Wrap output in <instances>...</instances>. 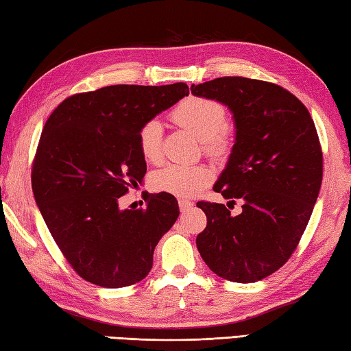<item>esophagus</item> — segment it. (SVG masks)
<instances>
[{
    "label": "esophagus",
    "instance_id": "34e87169",
    "mask_svg": "<svg viewBox=\"0 0 351 351\" xmlns=\"http://www.w3.org/2000/svg\"><path fill=\"white\" fill-rule=\"evenodd\" d=\"M178 205H180V210L182 213H185V211H189L195 204L190 202V200H187V199H180V200H178Z\"/></svg>",
    "mask_w": 351,
    "mask_h": 351
}]
</instances>
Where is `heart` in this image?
Here are the masks:
<instances>
[{"instance_id":"obj_1","label":"heart","mask_w":351,"mask_h":351,"mask_svg":"<svg viewBox=\"0 0 351 351\" xmlns=\"http://www.w3.org/2000/svg\"><path fill=\"white\" fill-rule=\"evenodd\" d=\"M171 119L202 140L205 152L215 158L226 156L232 147V131L226 123V110L219 101L197 98L184 99L171 110ZM164 128L158 119H149L138 128L137 143L143 158L158 162L162 155ZM214 173L206 166L167 164L152 178L155 189L178 197H193L206 189Z\"/></svg>"}]
</instances>
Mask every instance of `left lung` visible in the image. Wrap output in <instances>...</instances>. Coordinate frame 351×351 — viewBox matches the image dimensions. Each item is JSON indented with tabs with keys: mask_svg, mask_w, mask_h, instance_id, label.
<instances>
[{
	"mask_svg": "<svg viewBox=\"0 0 351 351\" xmlns=\"http://www.w3.org/2000/svg\"><path fill=\"white\" fill-rule=\"evenodd\" d=\"M191 93L232 111L235 145L214 191L243 202L238 215L197 202L206 214L197 250L223 279L261 280L293 255L317 202L323 151L314 121L299 98L268 81L223 77L193 84Z\"/></svg>",
	"mask_w": 351,
	"mask_h": 351,
	"instance_id": "8db88e82",
	"label": "left lung"
}]
</instances>
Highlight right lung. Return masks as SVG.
Segmentation results:
<instances>
[{
  "label": "right lung",
  "instance_id": "obj_1",
  "mask_svg": "<svg viewBox=\"0 0 351 351\" xmlns=\"http://www.w3.org/2000/svg\"><path fill=\"white\" fill-rule=\"evenodd\" d=\"M189 95V86L117 84L66 98L43 126L32 169L36 204L71 267L84 280L122 288L145 279L180 206L169 193L140 210L119 197L141 182V125Z\"/></svg>",
  "mask_w": 351,
  "mask_h": 351
}]
</instances>
